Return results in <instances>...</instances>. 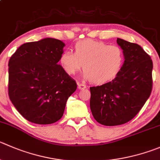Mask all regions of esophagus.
<instances>
[{
	"instance_id": "34e87169",
	"label": "esophagus",
	"mask_w": 160,
	"mask_h": 160,
	"mask_svg": "<svg viewBox=\"0 0 160 160\" xmlns=\"http://www.w3.org/2000/svg\"><path fill=\"white\" fill-rule=\"evenodd\" d=\"M77 86H78V88L80 90H83V89H85V88H87V86L85 84H83V83H77Z\"/></svg>"
}]
</instances>
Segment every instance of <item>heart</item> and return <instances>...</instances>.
<instances>
[{
  "mask_svg": "<svg viewBox=\"0 0 160 160\" xmlns=\"http://www.w3.org/2000/svg\"><path fill=\"white\" fill-rule=\"evenodd\" d=\"M123 62V55L120 48L94 40L79 41L75 44V53L66 50L60 58L66 73L74 75L83 66V78L98 84L115 78Z\"/></svg>",
  "mask_w": 160,
  "mask_h": 160,
  "instance_id": "obj_1",
  "label": "heart"
}]
</instances>
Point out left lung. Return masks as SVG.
Segmentation results:
<instances>
[{
	"mask_svg": "<svg viewBox=\"0 0 160 160\" xmlns=\"http://www.w3.org/2000/svg\"><path fill=\"white\" fill-rule=\"evenodd\" d=\"M125 61L112 81L91 87V112L105 126L124 124L140 112L152 90V61L140 45L118 38Z\"/></svg>",
	"mask_w": 160,
	"mask_h": 160,
	"instance_id": "left-lung-1",
	"label": "left lung"
}]
</instances>
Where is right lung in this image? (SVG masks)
<instances>
[{"label":"right lung","mask_w":160,"mask_h":160,"mask_svg":"<svg viewBox=\"0 0 160 160\" xmlns=\"http://www.w3.org/2000/svg\"><path fill=\"white\" fill-rule=\"evenodd\" d=\"M65 44L45 38L20 46L8 62V96L28 121L51 124L63 116L77 85L58 64Z\"/></svg>","instance_id":"right-lung-1"}]
</instances>
